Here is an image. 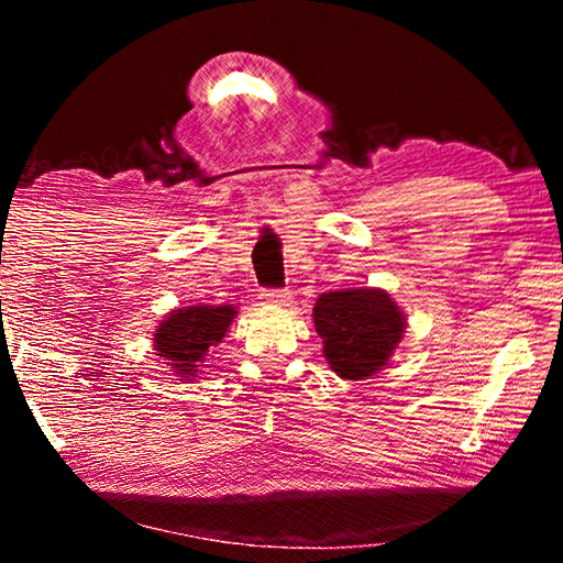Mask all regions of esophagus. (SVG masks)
<instances>
[{
  "label": "esophagus",
  "instance_id": "obj_1",
  "mask_svg": "<svg viewBox=\"0 0 563 563\" xmlns=\"http://www.w3.org/2000/svg\"><path fill=\"white\" fill-rule=\"evenodd\" d=\"M290 292L288 290H263L261 292V302L268 305V308H283L288 305Z\"/></svg>",
  "mask_w": 563,
  "mask_h": 563
}]
</instances>
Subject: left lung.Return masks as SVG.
<instances>
[{
  "label": "left lung",
  "mask_w": 563,
  "mask_h": 563,
  "mask_svg": "<svg viewBox=\"0 0 563 563\" xmlns=\"http://www.w3.org/2000/svg\"><path fill=\"white\" fill-rule=\"evenodd\" d=\"M312 320L328 365L347 379H365L383 369L405 332L402 310L379 288L322 292Z\"/></svg>",
  "instance_id": "left-lung-1"
}]
</instances>
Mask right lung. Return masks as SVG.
<instances>
[{"instance_id":"right-lung-1","label":"right lung","mask_w":563,"mask_h":563,"mask_svg":"<svg viewBox=\"0 0 563 563\" xmlns=\"http://www.w3.org/2000/svg\"><path fill=\"white\" fill-rule=\"evenodd\" d=\"M235 316L233 305H190L168 312L154 332L156 355L168 360L178 377H198L208 350L225 338Z\"/></svg>"}]
</instances>
